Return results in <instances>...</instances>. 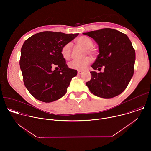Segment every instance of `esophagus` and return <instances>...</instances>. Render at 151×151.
<instances>
[{
  "label": "esophagus",
  "mask_w": 151,
  "mask_h": 151,
  "mask_svg": "<svg viewBox=\"0 0 151 151\" xmlns=\"http://www.w3.org/2000/svg\"><path fill=\"white\" fill-rule=\"evenodd\" d=\"M82 73V71H79V70L78 71V75H81Z\"/></svg>",
  "instance_id": "1"
}]
</instances>
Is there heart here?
Returning <instances> with one entry per match:
<instances>
[{
  "label": "heart",
  "instance_id": "b5f03b06",
  "mask_svg": "<svg viewBox=\"0 0 151 151\" xmlns=\"http://www.w3.org/2000/svg\"><path fill=\"white\" fill-rule=\"evenodd\" d=\"M77 44L84 48L86 50L85 52H87L91 55H94L95 51L92 48L93 46V40L87 36H81L76 40ZM72 51V44L71 43H68L64 45L61 49V54L63 58L65 60H69L70 58ZM91 62V58L90 57H86L81 60H73L69 63V68L79 70L83 71L85 70Z\"/></svg>",
  "mask_w": 151,
  "mask_h": 151
}]
</instances>
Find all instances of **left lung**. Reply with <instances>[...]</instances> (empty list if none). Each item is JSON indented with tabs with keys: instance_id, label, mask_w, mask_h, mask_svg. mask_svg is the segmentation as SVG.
Here are the masks:
<instances>
[{
	"instance_id": "left-lung-1",
	"label": "left lung",
	"mask_w": 151,
	"mask_h": 151,
	"mask_svg": "<svg viewBox=\"0 0 151 151\" xmlns=\"http://www.w3.org/2000/svg\"><path fill=\"white\" fill-rule=\"evenodd\" d=\"M97 44L99 54L91 67L104 68L103 72H90L91 79L86 83L94 95L110 99L121 94L133 76L135 50L128 36L115 29L106 28L83 33Z\"/></svg>"
}]
</instances>
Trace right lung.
Wrapping results in <instances>:
<instances>
[{"label":"right lung","instance_id":"right-lung-1","mask_svg":"<svg viewBox=\"0 0 151 151\" xmlns=\"http://www.w3.org/2000/svg\"><path fill=\"white\" fill-rule=\"evenodd\" d=\"M78 35L46 31L32 36L24 42L20 69L26 88L37 100L50 103L66 93L78 72L68 68L61 49Z\"/></svg>","mask_w":151,"mask_h":151}]
</instances>
